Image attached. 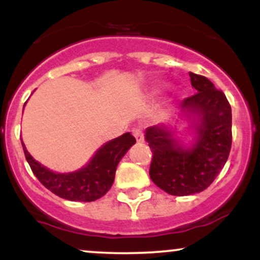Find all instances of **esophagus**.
<instances>
[{
  "label": "esophagus",
  "mask_w": 260,
  "mask_h": 260,
  "mask_svg": "<svg viewBox=\"0 0 260 260\" xmlns=\"http://www.w3.org/2000/svg\"><path fill=\"white\" fill-rule=\"evenodd\" d=\"M132 134L134 136V138L137 139V142H143V140H144V137H143V132L140 128L138 127L132 128Z\"/></svg>",
  "instance_id": "1"
}]
</instances>
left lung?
<instances>
[{
  "mask_svg": "<svg viewBox=\"0 0 260 260\" xmlns=\"http://www.w3.org/2000/svg\"><path fill=\"white\" fill-rule=\"evenodd\" d=\"M197 94L182 101V111L199 117L196 144L181 148L166 127H149L145 139L151 149L150 175L171 196L199 193L213 183L228 161L232 144V113L225 94L207 77L189 72Z\"/></svg>",
  "mask_w": 260,
  "mask_h": 260,
  "instance_id": "obj_1",
  "label": "left lung"
}]
</instances>
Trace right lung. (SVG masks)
Here are the masks:
<instances>
[{
	"mask_svg": "<svg viewBox=\"0 0 260 260\" xmlns=\"http://www.w3.org/2000/svg\"><path fill=\"white\" fill-rule=\"evenodd\" d=\"M136 143L131 133L106 143L90 162L72 174H55L35 161L23 144L25 159L32 174L53 194L73 202H94L105 196L111 188L118 162L127 150Z\"/></svg>",
	"mask_w": 260,
	"mask_h": 260,
	"instance_id": "right-lung-1",
	"label": "right lung"
}]
</instances>
